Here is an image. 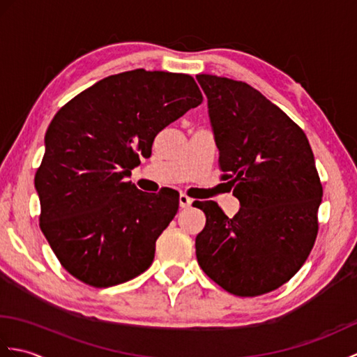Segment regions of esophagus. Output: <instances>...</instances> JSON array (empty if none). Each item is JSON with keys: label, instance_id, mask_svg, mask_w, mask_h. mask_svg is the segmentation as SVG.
Returning <instances> with one entry per match:
<instances>
[{"label": "esophagus", "instance_id": "1", "mask_svg": "<svg viewBox=\"0 0 357 357\" xmlns=\"http://www.w3.org/2000/svg\"><path fill=\"white\" fill-rule=\"evenodd\" d=\"M193 204V199L192 198H188L187 195H184V193H181L179 195V207L181 208H188Z\"/></svg>", "mask_w": 357, "mask_h": 357}]
</instances>
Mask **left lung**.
I'll list each match as a JSON object with an SVG mask.
<instances>
[{"label":"left lung","mask_w":357,"mask_h":357,"mask_svg":"<svg viewBox=\"0 0 357 357\" xmlns=\"http://www.w3.org/2000/svg\"><path fill=\"white\" fill-rule=\"evenodd\" d=\"M207 96L219 165L241 207L227 216L196 201L206 227L196 236L204 273L236 296L276 290L304 265L317 234L322 185L302 128L247 82L196 75Z\"/></svg>","instance_id":"obj_1"}]
</instances>
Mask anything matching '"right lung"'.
<instances>
[{
    "label": "right lung",
    "instance_id": "right-lung-1",
    "mask_svg": "<svg viewBox=\"0 0 357 357\" xmlns=\"http://www.w3.org/2000/svg\"><path fill=\"white\" fill-rule=\"evenodd\" d=\"M201 101L190 75L136 69L98 81L52 119L35 188L41 230L72 276L101 288L150 267L179 202L174 190L150 196L124 178Z\"/></svg>",
    "mask_w": 357,
    "mask_h": 357
}]
</instances>
